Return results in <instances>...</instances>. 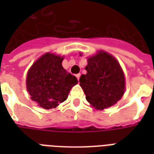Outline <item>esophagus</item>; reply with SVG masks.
I'll use <instances>...</instances> for the list:
<instances>
[{
	"instance_id": "esophagus-1",
	"label": "esophagus",
	"mask_w": 154,
	"mask_h": 154,
	"mask_svg": "<svg viewBox=\"0 0 154 154\" xmlns=\"http://www.w3.org/2000/svg\"><path fill=\"white\" fill-rule=\"evenodd\" d=\"M76 77H77V80H78V81H79V79H80V77H81V74H80V73H78V74H77V75H76Z\"/></svg>"
}]
</instances>
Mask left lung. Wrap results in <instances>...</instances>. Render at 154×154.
Returning a JSON list of instances; mask_svg holds the SVG:
<instances>
[{"instance_id":"1","label":"left lung","mask_w":154,"mask_h":154,"mask_svg":"<svg viewBox=\"0 0 154 154\" xmlns=\"http://www.w3.org/2000/svg\"><path fill=\"white\" fill-rule=\"evenodd\" d=\"M87 73L80 77V85L87 101L97 109L112 106L125 92V77L119 63L109 54L100 52L88 59Z\"/></svg>"}]
</instances>
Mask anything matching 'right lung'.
Wrapping results in <instances>:
<instances>
[{
  "label": "right lung",
  "instance_id": "add662e5",
  "mask_svg": "<svg viewBox=\"0 0 154 154\" xmlns=\"http://www.w3.org/2000/svg\"><path fill=\"white\" fill-rule=\"evenodd\" d=\"M62 60L59 56L46 53L28 72L26 85L31 99L46 109L65 101L78 82L77 77L62 67Z\"/></svg>",
  "mask_w": 154,
  "mask_h": 154
}]
</instances>
